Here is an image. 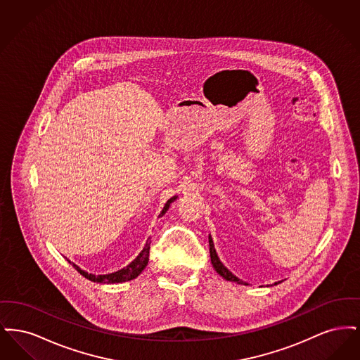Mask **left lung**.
I'll use <instances>...</instances> for the list:
<instances>
[{
	"label": "left lung",
	"mask_w": 360,
	"mask_h": 360,
	"mask_svg": "<svg viewBox=\"0 0 360 360\" xmlns=\"http://www.w3.org/2000/svg\"><path fill=\"white\" fill-rule=\"evenodd\" d=\"M209 251H210V260H212V264H213V267H214V270L219 273V274L223 276L224 279H226V281H231V282H238V283H244L243 281H240L238 276H235V275L232 274L225 266H224L223 263L220 262V259L217 257V254H216V250H214V245H213V241L212 239L209 238ZM244 285H247V283H244Z\"/></svg>",
	"instance_id": "1"
}]
</instances>
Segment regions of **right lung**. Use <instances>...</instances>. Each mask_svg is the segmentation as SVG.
Wrapping results in <instances>:
<instances>
[{"label":"right lung","instance_id":"1","mask_svg":"<svg viewBox=\"0 0 360 360\" xmlns=\"http://www.w3.org/2000/svg\"><path fill=\"white\" fill-rule=\"evenodd\" d=\"M174 200H175V197H172V198H170V200L166 202V205L163 207L160 216H163V214L166 213V210L169 209V206H170V204H172ZM150 245H151V241L148 239L147 240V243H146V247L143 248V251L139 254V257H137L132 263H129L125 269L119 270V271H116V273H112V274H87L86 271L81 270L77 264H74V263H71V262H70V263L72 264V267H74L79 274L82 275V276H85L86 279L91 281V282H98V283H119V282H127V281L135 279L136 276H139L140 273L146 269V266L148 264Z\"/></svg>","mask_w":360,"mask_h":360}]
</instances>
